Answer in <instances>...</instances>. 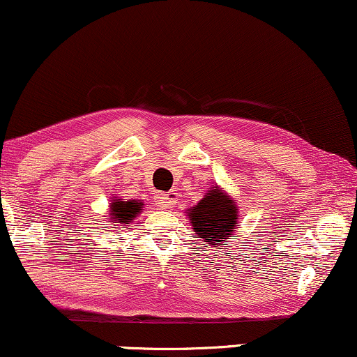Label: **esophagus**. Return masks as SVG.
<instances>
[{
  "label": "esophagus",
  "mask_w": 357,
  "mask_h": 357,
  "mask_svg": "<svg viewBox=\"0 0 357 357\" xmlns=\"http://www.w3.org/2000/svg\"><path fill=\"white\" fill-rule=\"evenodd\" d=\"M176 201H178V192L169 191V192H166V195H161L160 196V208L169 209L171 206L176 204Z\"/></svg>",
  "instance_id": "obj_1"
}]
</instances>
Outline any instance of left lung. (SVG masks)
Here are the masks:
<instances>
[{"instance_id":"left-lung-1","label":"left lung","mask_w":357,"mask_h":357,"mask_svg":"<svg viewBox=\"0 0 357 357\" xmlns=\"http://www.w3.org/2000/svg\"><path fill=\"white\" fill-rule=\"evenodd\" d=\"M188 216L195 229V238H201L204 246L218 248L225 239L233 238L238 226V209L233 197L220 188H211L195 208L188 209Z\"/></svg>"}]
</instances>
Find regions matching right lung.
Segmentation results:
<instances>
[{
	"mask_svg": "<svg viewBox=\"0 0 357 357\" xmlns=\"http://www.w3.org/2000/svg\"><path fill=\"white\" fill-rule=\"evenodd\" d=\"M141 206L143 203H137V201L114 199V203H111L109 220L111 222H119V225H130L141 213Z\"/></svg>",
	"mask_w": 357,
	"mask_h": 357,
	"instance_id": "1",
	"label": "right lung"
}]
</instances>
